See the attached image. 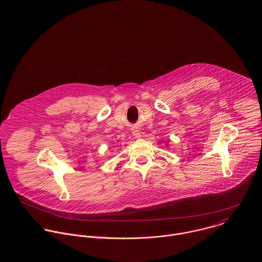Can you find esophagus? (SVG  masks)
Wrapping results in <instances>:
<instances>
[{"label": "esophagus", "mask_w": 262, "mask_h": 262, "mask_svg": "<svg viewBox=\"0 0 262 262\" xmlns=\"http://www.w3.org/2000/svg\"><path fill=\"white\" fill-rule=\"evenodd\" d=\"M133 135H134L135 138H137V139L141 138V133H140L139 129H134V130H133Z\"/></svg>", "instance_id": "34e87169"}]
</instances>
